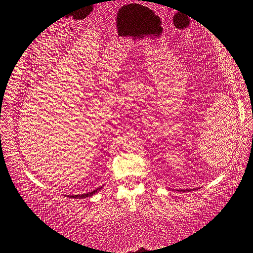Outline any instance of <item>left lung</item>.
<instances>
[{"instance_id":"8db88e82","label":"left lung","mask_w":253,"mask_h":253,"mask_svg":"<svg viewBox=\"0 0 253 253\" xmlns=\"http://www.w3.org/2000/svg\"><path fill=\"white\" fill-rule=\"evenodd\" d=\"M180 191H183L184 192V191H189V190H180Z\"/></svg>"}]
</instances>
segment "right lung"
I'll use <instances>...</instances> for the list:
<instances>
[{"label": "right lung", "mask_w": 253, "mask_h": 253, "mask_svg": "<svg viewBox=\"0 0 253 253\" xmlns=\"http://www.w3.org/2000/svg\"><path fill=\"white\" fill-rule=\"evenodd\" d=\"M104 188V185L99 186V188L95 189L94 191L91 192H87V193H83V194H75V196H67V197H70V198H75V199H83V198H88V197H92L94 194H96L97 192L99 191V190H102Z\"/></svg>", "instance_id": "right-lung-1"}]
</instances>
